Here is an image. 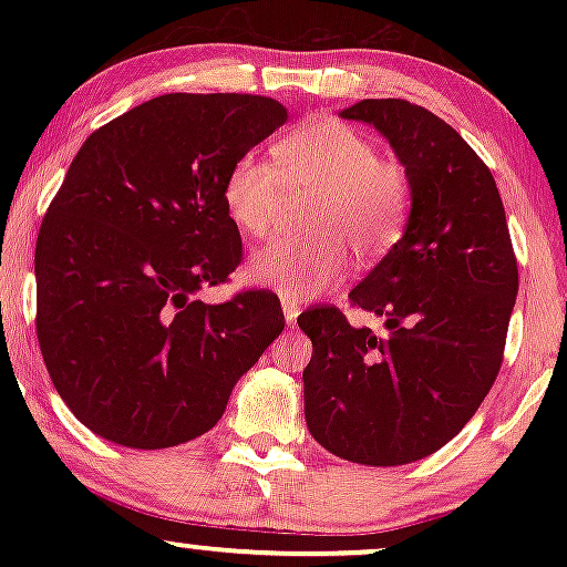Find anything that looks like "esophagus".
Instances as JSON below:
<instances>
[{"instance_id": "34e87169", "label": "esophagus", "mask_w": 567, "mask_h": 567, "mask_svg": "<svg viewBox=\"0 0 567 567\" xmlns=\"http://www.w3.org/2000/svg\"><path fill=\"white\" fill-rule=\"evenodd\" d=\"M282 311H285V320H288V324H292L298 320V315H301V306H298V301H292V298H282Z\"/></svg>"}]
</instances>
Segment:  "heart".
Listing matches in <instances>:
<instances>
[{
    "instance_id": "1",
    "label": "heart",
    "mask_w": 567,
    "mask_h": 567,
    "mask_svg": "<svg viewBox=\"0 0 567 567\" xmlns=\"http://www.w3.org/2000/svg\"><path fill=\"white\" fill-rule=\"evenodd\" d=\"M277 167L243 154L226 171L220 197L226 216L247 237H266L290 199L311 202L303 226L311 234L264 245L247 264L252 282L285 298L333 290L351 266L392 250L405 226L410 181L405 167L379 157L375 143L336 120L292 130L275 146Z\"/></svg>"
}]
</instances>
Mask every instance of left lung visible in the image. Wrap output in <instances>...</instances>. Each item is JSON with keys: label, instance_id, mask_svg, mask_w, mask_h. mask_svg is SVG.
<instances>
[{"label": "left lung", "instance_id": "obj_1", "mask_svg": "<svg viewBox=\"0 0 567 567\" xmlns=\"http://www.w3.org/2000/svg\"><path fill=\"white\" fill-rule=\"evenodd\" d=\"M343 120L373 125L410 181L400 243L349 292L386 320V336L311 306L306 426L324 451L400 466L440 451L483 405L504 362L517 258L496 181L474 148L424 106L365 97Z\"/></svg>", "mask_w": 567, "mask_h": 567}]
</instances>
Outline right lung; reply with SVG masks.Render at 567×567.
Listing matches in <instances>:
<instances>
[{
  "label": "right lung",
  "instance_id": "1",
  "mask_svg": "<svg viewBox=\"0 0 567 567\" xmlns=\"http://www.w3.org/2000/svg\"><path fill=\"white\" fill-rule=\"evenodd\" d=\"M285 120L275 97L167 93L76 152L37 237V338L61 400L97 437L141 451L199 437L282 333L271 290L216 306L197 292L243 261L226 171Z\"/></svg>",
  "mask_w": 567,
  "mask_h": 567
}]
</instances>
